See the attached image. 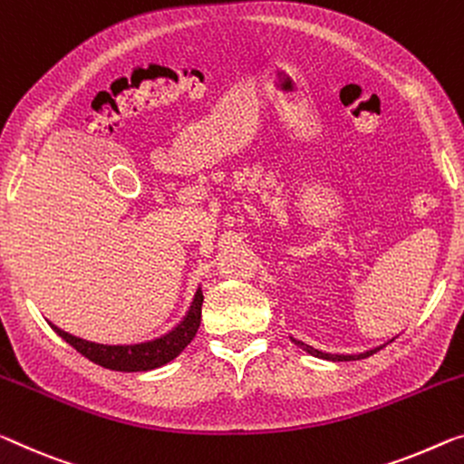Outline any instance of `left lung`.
I'll use <instances>...</instances> for the list:
<instances>
[{
	"instance_id": "left-lung-1",
	"label": "left lung",
	"mask_w": 464,
	"mask_h": 464,
	"mask_svg": "<svg viewBox=\"0 0 464 464\" xmlns=\"http://www.w3.org/2000/svg\"><path fill=\"white\" fill-rule=\"evenodd\" d=\"M295 342V344L298 346V348H303L304 353H309V354H313V356H317V359H325V361H359V359H367V356H372V354H375L377 351H382L383 346H377V348H372V351H367V353H361V354H327V353H322V351H317V348H313V346H309V344H304V342H301V340H292ZM392 342V340H390Z\"/></svg>"
}]
</instances>
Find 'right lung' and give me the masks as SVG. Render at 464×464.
<instances>
[{
  "label": "right lung",
  "mask_w": 464,
  "mask_h": 464,
  "mask_svg": "<svg viewBox=\"0 0 464 464\" xmlns=\"http://www.w3.org/2000/svg\"><path fill=\"white\" fill-rule=\"evenodd\" d=\"M201 306H203V292L201 288L197 290L195 301H192L187 317L178 324L172 332L163 334V336L139 342V344H97V342L82 340L72 334L60 330L58 325H53V332L60 338L68 342L70 346H74L82 356H87L89 361L97 362L111 372H151V369L163 367L166 362L174 361L184 348L190 344V340L195 338V334L201 325Z\"/></svg>",
  "instance_id": "right-lung-1"
}]
</instances>
